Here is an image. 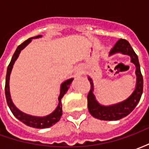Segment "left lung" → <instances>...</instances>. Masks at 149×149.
<instances>
[{
  "instance_id": "left-lung-1",
  "label": "left lung",
  "mask_w": 149,
  "mask_h": 149,
  "mask_svg": "<svg viewBox=\"0 0 149 149\" xmlns=\"http://www.w3.org/2000/svg\"><path fill=\"white\" fill-rule=\"evenodd\" d=\"M117 52H121L125 55L130 56L131 61L136 65V85L134 92L128 99L113 105L104 106V105H100L95 99V96L93 93V83L92 81V79L88 77L91 84V88L87 97L88 111L93 117L102 120H117L128 116L137 105L143 93V77L140 68L138 56L128 40H126L125 39L119 40L111 49L110 55L115 54Z\"/></svg>"
}]
</instances>
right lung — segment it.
I'll list each match as a JSON object with an SVG mask.
<instances>
[{
	"instance_id": "obj_1",
	"label": "right lung",
	"mask_w": 149,
	"mask_h": 149,
	"mask_svg": "<svg viewBox=\"0 0 149 149\" xmlns=\"http://www.w3.org/2000/svg\"><path fill=\"white\" fill-rule=\"evenodd\" d=\"M41 36H37V37H31L29 39L26 40L25 41L21 44L20 45L18 46L16 51H15L14 54L12 57V60L9 65L7 68V73H6V79H5V97H6V100H7V104H8L9 109L11 110V112H13V114L14 115L16 118H17L19 120H21V122H23L24 124H25L28 126H30L33 128H49L53 125H55L56 122H58L61 119V116H62V104H61V98L64 97V95L65 93L68 91L69 88L70 84L72 81V78L68 79L67 81H65L64 83L61 84V93L58 97L59 104L56 109L54 110V112H52L51 114L46 116H43V117H39V116H33L27 115L24 112H21L20 110L17 109L16 106H15L13 101L11 100V97H10V93H9V77H10V73H11L12 68L13 66L15 61L17 59L18 56L20 54V52L22 49H24L25 46L27 45L30 42L31 40L33 38H38L40 37Z\"/></svg>"
}]
</instances>
